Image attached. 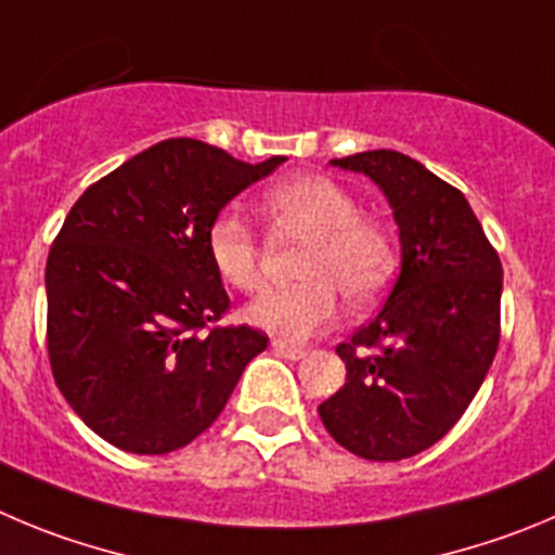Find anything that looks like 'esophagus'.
Here are the masks:
<instances>
[{
	"mask_svg": "<svg viewBox=\"0 0 555 555\" xmlns=\"http://www.w3.org/2000/svg\"><path fill=\"white\" fill-rule=\"evenodd\" d=\"M273 353L282 356V359H289V361H301L304 356H307V350L295 348V345H287V341L276 339L273 341Z\"/></svg>",
	"mask_w": 555,
	"mask_h": 555,
	"instance_id": "obj_1",
	"label": "esophagus"
}]
</instances>
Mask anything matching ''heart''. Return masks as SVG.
<instances>
[{"instance_id":"1","label":"heart","mask_w":555,"mask_h":555,"mask_svg":"<svg viewBox=\"0 0 555 555\" xmlns=\"http://www.w3.org/2000/svg\"><path fill=\"white\" fill-rule=\"evenodd\" d=\"M266 210L282 224L312 235L304 251L301 284L273 289L246 309V320L282 341H307L328 328L341 309H366L383 295L397 268L391 235L361 216L359 199L325 175H295L266 194ZM207 260L241 293L262 284L260 241L235 214H219L205 232Z\"/></svg>"}]
</instances>
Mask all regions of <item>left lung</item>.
<instances>
[{
  "label": "left lung",
  "mask_w": 555,
  "mask_h": 555,
  "mask_svg": "<svg viewBox=\"0 0 555 555\" xmlns=\"http://www.w3.org/2000/svg\"><path fill=\"white\" fill-rule=\"evenodd\" d=\"M386 194L402 268L380 312L336 353L345 386L318 408L339 447L375 463L413 457L457 424L499 350L501 260L463 191L397 150L334 158Z\"/></svg>",
  "instance_id": "8db88e82"
}]
</instances>
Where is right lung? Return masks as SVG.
I'll return each mask as SVG.
<instances>
[{
  "instance_id": "1",
  "label": "right lung",
  "mask_w": 555,
  "mask_h": 555,
  "mask_svg": "<svg viewBox=\"0 0 555 555\" xmlns=\"http://www.w3.org/2000/svg\"><path fill=\"white\" fill-rule=\"evenodd\" d=\"M284 155L246 164L167 139L92 183L46 262L49 361L67 405L103 441L167 454L219 418L268 336L219 325L230 295L207 260L221 207Z\"/></svg>"
}]
</instances>
